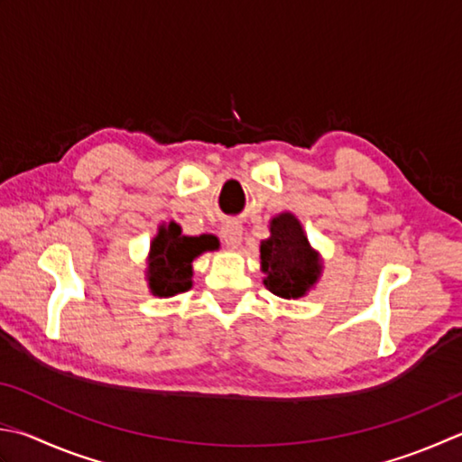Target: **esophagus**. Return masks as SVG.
I'll return each instance as SVG.
<instances>
[{"label": "esophagus", "mask_w": 462, "mask_h": 462, "mask_svg": "<svg viewBox=\"0 0 462 462\" xmlns=\"http://www.w3.org/2000/svg\"><path fill=\"white\" fill-rule=\"evenodd\" d=\"M221 237H223V243H225V245H227V247H239L241 237H243V227H241L239 223H227V225H223Z\"/></svg>", "instance_id": "1"}]
</instances>
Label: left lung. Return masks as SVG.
<instances>
[{
  "mask_svg": "<svg viewBox=\"0 0 462 462\" xmlns=\"http://www.w3.org/2000/svg\"><path fill=\"white\" fill-rule=\"evenodd\" d=\"M272 237L261 241V272L265 287L283 300L303 298L321 275V261L291 213H280L269 223Z\"/></svg>",
  "mask_w": 462,
  "mask_h": 462,
  "instance_id": "left-lung-1",
  "label": "left lung"
}]
</instances>
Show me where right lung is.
Here are the masks:
<instances>
[{
  "mask_svg": "<svg viewBox=\"0 0 462 462\" xmlns=\"http://www.w3.org/2000/svg\"><path fill=\"white\" fill-rule=\"evenodd\" d=\"M217 247H219V241L213 235L187 237L180 233V227L175 221L161 225L159 233L151 243L149 272H146L152 295L171 298L175 293L187 291L193 285L190 282L193 259Z\"/></svg>",
  "mask_w": 462,
  "mask_h": 462,
  "instance_id": "1",
  "label": "right lung"
}]
</instances>
